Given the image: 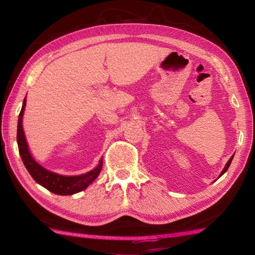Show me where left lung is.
<instances>
[{
  "label": "left lung",
  "mask_w": 255,
  "mask_h": 255,
  "mask_svg": "<svg viewBox=\"0 0 255 255\" xmlns=\"http://www.w3.org/2000/svg\"><path fill=\"white\" fill-rule=\"evenodd\" d=\"M234 156V155H233ZM233 156L232 157H231L230 159H229V161H228V164L226 165V167H225V169H223V170H222V172H221V174H220V176L223 174V173H225L227 170H228V169H229V167H230V165H231V161H232V159H233Z\"/></svg>",
  "instance_id": "obj_1"
}]
</instances>
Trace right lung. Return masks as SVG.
<instances>
[{
  "label": "right lung",
  "mask_w": 255,
  "mask_h": 255,
  "mask_svg": "<svg viewBox=\"0 0 255 255\" xmlns=\"http://www.w3.org/2000/svg\"><path fill=\"white\" fill-rule=\"evenodd\" d=\"M26 99L23 101V105L21 112L19 114V120H18V129H17V142L19 153L21 155L23 164L29 174L32 175L33 179L40 184L41 186L47 188L53 194L60 195V196H67V195H73L76 192H80L84 189H86L89 184L94 182L98 175L101 172L102 169V159L100 160V164L95 168L94 170L89 171L86 174H82L78 176H64L57 173L51 172L47 169H44L39 164H37L34 158L30 155V153L27 148V143L25 140L24 132H23L22 128V118H23V112H24Z\"/></svg>",
  "instance_id": "1"
}]
</instances>
